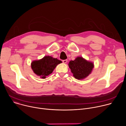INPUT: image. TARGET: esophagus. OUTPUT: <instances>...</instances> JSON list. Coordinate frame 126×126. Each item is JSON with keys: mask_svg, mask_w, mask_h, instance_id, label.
Masks as SVG:
<instances>
[{"mask_svg": "<svg viewBox=\"0 0 126 126\" xmlns=\"http://www.w3.org/2000/svg\"><path fill=\"white\" fill-rule=\"evenodd\" d=\"M63 62L64 63H66L67 62V59H65V60H63Z\"/></svg>", "mask_w": 126, "mask_h": 126, "instance_id": "34e87169", "label": "esophagus"}]
</instances>
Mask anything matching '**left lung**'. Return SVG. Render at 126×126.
I'll use <instances>...</instances> for the list:
<instances>
[{
	"label": "left lung",
	"mask_w": 126,
	"mask_h": 126,
	"mask_svg": "<svg viewBox=\"0 0 126 126\" xmlns=\"http://www.w3.org/2000/svg\"><path fill=\"white\" fill-rule=\"evenodd\" d=\"M69 67L74 77L77 79H83L91 73L94 67L92 62L86 61L82 57H78L75 60H71Z\"/></svg>",
	"instance_id": "1"
}]
</instances>
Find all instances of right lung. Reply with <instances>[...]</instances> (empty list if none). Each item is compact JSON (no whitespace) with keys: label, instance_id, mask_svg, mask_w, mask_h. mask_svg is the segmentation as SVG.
<instances>
[{"label":"right lung","instance_id":"1","mask_svg":"<svg viewBox=\"0 0 126 126\" xmlns=\"http://www.w3.org/2000/svg\"><path fill=\"white\" fill-rule=\"evenodd\" d=\"M61 63V60L47 56L39 60L33 61L31 68L36 74L45 79L47 76L51 74L56 66Z\"/></svg>","mask_w":126,"mask_h":126}]
</instances>
